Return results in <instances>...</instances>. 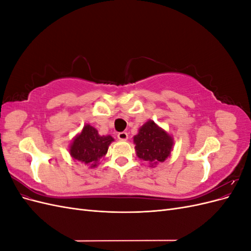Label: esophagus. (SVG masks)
Returning <instances> with one entry per match:
<instances>
[{
	"label": "esophagus",
	"instance_id": "esophagus-1",
	"mask_svg": "<svg viewBox=\"0 0 251 251\" xmlns=\"http://www.w3.org/2000/svg\"><path fill=\"white\" fill-rule=\"evenodd\" d=\"M117 137H118V139H120V140H126V139L128 138V135H127L126 132H120V133H118Z\"/></svg>",
	"mask_w": 251,
	"mask_h": 251
}]
</instances>
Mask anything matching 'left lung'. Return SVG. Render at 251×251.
Returning <instances> with one entry per match:
<instances>
[{"label":"left lung","mask_w":251,"mask_h":251,"mask_svg":"<svg viewBox=\"0 0 251 251\" xmlns=\"http://www.w3.org/2000/svg\"><path fill=\"white\" fill-rule=\"evenodd\" d=\"M134 143L137 156L155 164L163 162L170 156L173 138L156 126L154 121L150 120L139 128L138 134L134 137Z\"/></svg>","instance_id":"obj_1"}]
</instances>
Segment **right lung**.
<instances>
[{
  "label": "right lung",
  "instance_id": "obj_1",
  "mask_svg": "<svg viewBox=\"0 0 251 251\" xmlns=\"http://www.w3.org/2000/svg\"><path fill=\"white\" fill-rule=\"evenodd\" d=\"M112 136H100L95 127L87 125L70 146V154L75 160L85 162L90 168H95L100 159L107 154Z\"/></svg>",
  "mask_w": 251,
  "mask_h": 251
}]
</instances>
